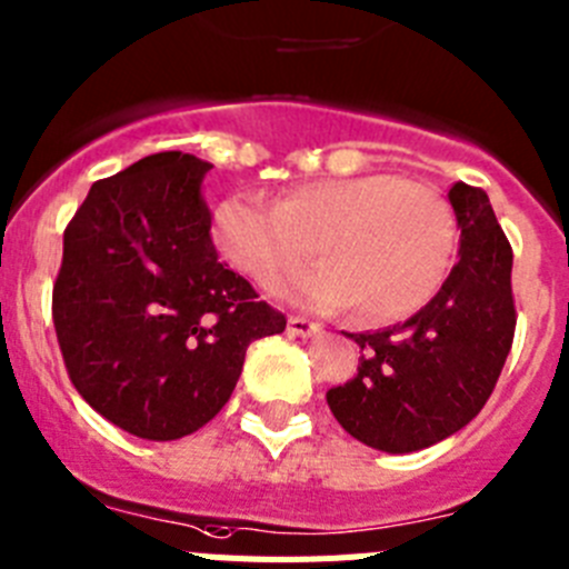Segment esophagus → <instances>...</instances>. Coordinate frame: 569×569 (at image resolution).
I'll return each instance as SVG.
<instances>
[{
	"instance_id": "1",
	"label": "esophagus",
	"mask_w": 569,
	"mask_h": 569,
	"mask_svg": "<svg viewBox=\"0 0 569 569\" xmlns=\"http://www.w3.org/2000/svg\"><path fill=\"white\" fill-rule=\"evenodd\" d=\"M320 331V326L311 320H306V317H289V335L295 337H311Z\"/></svg>"
}]
</instances>
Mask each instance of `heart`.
<instances>
[{
	"label": "heart",
	"instance_id": "b5f03b06",
	"mask_svg": "<svg viewBox=\"0 0 569 569\" xmlns=\"http://www.w3.org/2000/svg\"><path fill=\"white\" fill-rule=\"evenodd\" d=\"M214 243L252 280L322 254L283 274L274 295L306 309L357 306L366 322L411 317L439 291L457 249L450 207L431 187L386 172L317 178L266 201L232 192L214 209Z\"/></svg>",
	"mask_w": 569,
	"mask_h": 569
}]
</instances>
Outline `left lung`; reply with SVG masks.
Returning <instances> with one entry per match:
<instances>
[{"label": "left lung", "mask_w": 569, "mask_h": 569, "mask_svg": "<svg viewBox=\"0 0 569 569\" xmlns=\"http://www.w3.org/2000/svg\"><path fill=\"white\" fill-rule=\"evenodd\" d=\"M459 260L442 289L402 326L348 335L355 380L326 393L337 422L386 453L431 448L470 422L493 393L513 346V249L485 189L453 183Z\"/></svg>", "instance_id": "8db88e82"}]
</instances>
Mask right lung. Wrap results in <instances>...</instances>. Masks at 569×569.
<instances>
[{
  "label": "right lung",
  "mask_w": 569,
  "mask_h": 569,
  "mask_svg": "<svg viewBox=\"0 0 569 569\" xmlns=\"http://www.w3.org/2000/svg\"><path fill=\"white\" fill-rule=\"evenodd\" d=\"M212 163L156 152L96 181L64 229L53 326L76 391L132 437L198 431L238 386L249 342L286 317L218 260L201 196Z\"/></svg>",
  "instance_id": "add662e5"
}]
</instances>
